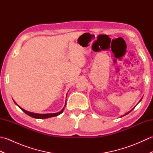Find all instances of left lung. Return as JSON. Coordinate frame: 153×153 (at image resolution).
Wrapping results in <instances>:
<instances>
[{
	"mask_svg": "<svg viewBox=\"0 0 153 153\" xmlns=\"http://www.w3.org/2000/svg\"><path fill=\"white\" fill-rule=\"evenodd\" d=\"M141 100H142V98L141 99V100H139V102H140ZM139 102H138V103H139ZM138 103H137V104H138ZM135 107H134V108H132V109H131V110H130V111H129V112H128V113H126V114H124V115H123L122 116H126V115H127V114H129V112H131V111H132V110H134V109L135 108Z\"/></svg>",
	"mask_w": 153,
	"mask_h": 153,
	"instance_id": "1",
	"label": "left lung"
}]
</instances>
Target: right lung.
I'll return each instance as SVG.
<instances>
[{
    "instance_id": "1",
    "label": "right lung",
    "mask_w": 153,
    "mask_h": 153,
    "mask_svg": "<svg viewBox=\"0 0 153 153\" xmlns=\"http://www.w3.org/2000/svg\"><path fill=\"white\" fill-rule=\"evenodd\" d=\"M14 103L16 104V105H17L19 108H20L23 112H24L25 114H26L27 115L30 116L31 117H32V118H37V119H45V118H51V117H53V116H56L58 115H60V114H62L63 112L64 111V109L65 108V106H66V103L65 104V106L64 108L62 109V110H60V112H56V113H52V114H37V113H34V112H29V111H27V110H25L24 109H23L22 108H21L20 106H19V105H18L17 104H16V102L15 101H14Z\"/></svg>"
}]
</instances>
